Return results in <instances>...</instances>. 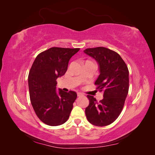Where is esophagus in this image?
Listing matches in <instances>:
<instances>
[{
  "label": "esophagus",
  "instance_id": "esophagus-1",
  "mask_svg": "<svg viewBox=\"0 0 155 155\" xmlns=\"http://www.w3.org/2000/svg\"><path fill=\"white\" fill-rule=\"evenodd\" d=\"M77 95H78V96H83V94L82 93H81V92H78V94H77Z\"/></svg>",
  "mask_w": 155,
  "mask_h": 155
}]
</instances>
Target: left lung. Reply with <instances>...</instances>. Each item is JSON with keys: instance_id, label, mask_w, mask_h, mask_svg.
Wrapping results in <instances>:
<instances>
[{"instance_id": "8db88e82", "label": "left lung", "mask_w": 155, "mask_h": 155, "mask_svg": "<svg viewBox=\"0 0 155 155\" xmlns=\"http://www.w3.org/2000/svg\"><path fill=\"white\" fill-rule=\"evenodd\" d=\"M84 53L94 59L99 67L100 75L95 85L104 92V98L97 102L88 95L89 105L85 114L91 124L103 127L110 125L118 118L129 91V70L121 56L109 48H87Z\"/></svg>"}]
</instances>
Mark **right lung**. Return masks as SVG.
Masks as SVG:
<instances>
[{"label": "right lung", "instance_id": "right-lung-1", "mask_svg": "<svg viewBox=\"0 0 155 155\" xmlns=\"http://www.w3.org/2000/svg\"><path fill=\"white\" fill-rule=\"evenodd\" d=\"M79 48L52 47L40 53L28 75L31 105L38 118L46 125L58 126L66 122L77 97L74 91H56V79L67 72L69 60Z\"/></svg>", "mask_w": 155, "mask_h": 155}]
</instances>
